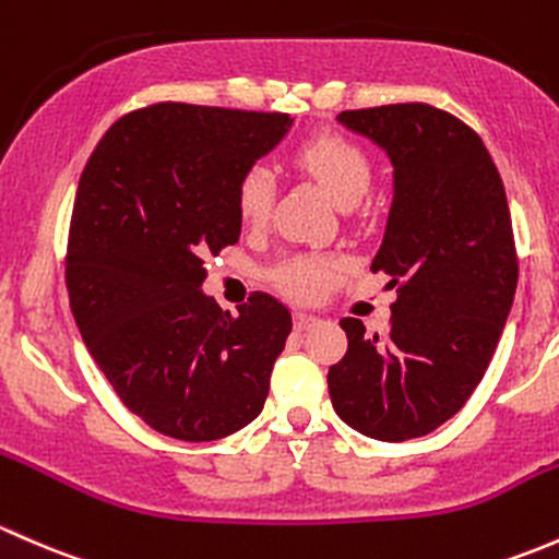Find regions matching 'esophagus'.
<instances>
[{
	"label": "esophagus",
	"mask_w": 559,
	"mask_h": 559,
	"mask_svg": "<svg viewBox=\"0 0 559 559\" xmlns=\"http://www.w3.org/2000/svg\"><path fill=\"white\" fill-rule=\"evenodd\" d=\"M320 318L318 314H309V312H296V328L298 331H307V328L318 325Z\"/></svg>",
	"instance_id": "34e87169"
}]
</instances>
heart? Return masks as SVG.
I'll use <instances>...</instances> for the list:
<instances>
[{
    "mask_svg": "<svg viewBox=\"0 0 559 559\" xmlns=\"http://www.w3.org/2000/svg\"><path fill=\"white\" fill-rule=\"evenodd\" d=\"M296 160L318 180L328 199L342 210L358 204L371 186V164L355 142L342 134H318L296 151ZM274 175L269 166H250L237 182V210L245 223H263L274 201ZM342 261L322 252H298L274 269V282L293 298L314 301L333 285Z\"/></svg>",
    "mask_w": 559,
    "mask_h": 559,
    "instance_id": "obj_1",
    "label": "heart"
}]
</instances>
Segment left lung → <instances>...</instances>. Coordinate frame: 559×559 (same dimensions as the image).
I'll return each instance as SVG.
<instances>
[{"label":"left lung","mask_w":559,"mask_h":559,"mask_svg":"<svg viewBox=\"0 0 559 559\" xmlns=\"http://www.w3.org/2000/svg\"><path fill=\"white\" fill-rule=\"evenodd\" d=\"M338 123L393 164V204L371 272L399 287L384 336L344 318L328 368L338 417L377 441L428 436L463 408L490 366L516 290L509 201L474 129L430 105L347 109Z\"/></svg>","instance_id":"8db88e82"}]
</instances>
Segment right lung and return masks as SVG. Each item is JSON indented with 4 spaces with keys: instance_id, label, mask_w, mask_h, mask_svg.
Wrapping results in <instances>:
<instances>
[{
    "instance_id": "add662e5",
    "label": "right lung",
    "mask_w": 559,
    "mask_h": 559,
    "mask_svg": "<svg viewBox=\"0 0 559 559\" xmlns=\"http://www.w3.org/2000/svg\"><path fill=\"white\" fill-rule=\"evenodd\" d=\"M290 126L164 102L115 120L80 175L69 307L126 408L171 439H223L266 404L290 312L269 293L223 312L201 282L204 258L239 241V177Z\"/></svg>"
}]
</instances>
